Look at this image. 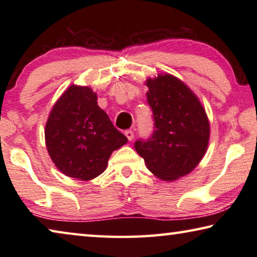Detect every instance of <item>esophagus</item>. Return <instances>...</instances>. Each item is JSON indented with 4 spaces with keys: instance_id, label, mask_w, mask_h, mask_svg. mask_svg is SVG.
Listing matches in <instances>:
<instances>
[{
    "instance_id": "esophagus-1",
    "label": "esophagus",
    "mask_w": 257,
    "mask_h": 257,
    "mask_svg": "<svg viewBox=\"0 0 257 257\" xmlns=\"http://www.w3.org/2000/svg\"><path fill=\"white\" fill-rule=\"evenodd\" d=\"M124 135H125V137L128 138L129 142L133 141V139H134V132H132V130H125Z\"/></svg>"
}]
</instances>
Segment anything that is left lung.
Returning <instances> with one entry per match:
<instances>
[{"label": "left lung", "instance_id": "obj_1", "mask_svg": "<svg viewBox=\"0 0 257 257\" xmlns=\"http://www.w3.org/2000/svg\"><path fill=\"white\" fill-rule=\"evenodd\" d=\"M146 86L154 132L146 141L138 139L135 150L154 176L177 180L193 171L205 155L210 122L196 95L177 77L158 75L149 78Z\"/></svg>", "mask_w": 257, "mask_h": 257}]
</instances>
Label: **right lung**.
<instances>
[{
  "instance_id": "right-lung-1",
  "label": "right lung",
  "mask_w": 257,
  "mask_h": 257,
  "mask_svg": "<svg viewBox=\"0 0 257 257\" xmlns=\"http://www.w3.org/2000/svg\"><path fill=\"white\" fill-rule=\"evenodd\" d=\"M127 142L88 86L69 87L52 107L45 125L46 149L55 167L85 181L105 171L112 152Z\"/></svg>"
}]
</instances>
